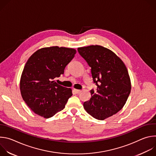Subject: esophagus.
<instances>
[{"mask_svg": "<svg viewBox=\"0 0 156 156\" xmlns=\"http://www.w3.org/2000/svg\"><path fill=\"white\" fill-rule=\"evenodd\" d=\"M73 91L75 92V94H79L80 93H81V90H77V89H73Z\"/></svg>", "mask_w": 156, "mask_h": 156, "instance_id": "esophagus-1", "label": "esophagus"}]
</instances>
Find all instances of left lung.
Segmentation results:
<instances>
[{"label": "left lung", "instance_id": "obj_1", "mask_svg": "<svg viewBox=\"0 0 156 156\" xmlns=\"http://www.w3.org/2000/svg\"><path fill=\"white\" fill-rule=\"evenodd\" d=\"M81 56L91 68L96 91L83 107L94 118L103 120L117 114L125 104L131 85L123 62L112 51L99 45L78 48Z\"/></svg>", "mask_w": 156, "mask_h": 156}]
</instances>
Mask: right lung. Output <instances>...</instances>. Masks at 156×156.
I'll use <instances>...</instances> for the list:
<instances>
[{"mask_svg":"<svg viewBox=\"0 0 156 156\" xmlns=\"http://www.w3.org/2000/svg\"><path fill=\"white\" fill-rule=\"evenodd\" d=\"M76 52L72 48L52 46L37 50L28 58L20 89L22 98L36 114L48 119L65 108L72 91L53 80L63 74Z\"/></svg>","mask_w":156,"mask_h":156,"instance_id":"add662e5","label":"right lung"}]
</instances>
